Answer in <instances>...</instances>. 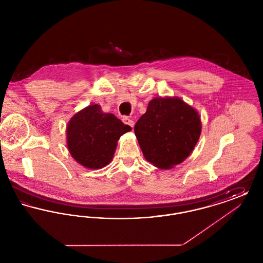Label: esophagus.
<instances>
[{"label": "esophagus", "instance_id": "34e87169", "mask_svg": "<svg viewBox=\"0 0 263 263\" xmlns=\"http://www.w3.org/2000/svg\"><path fill=\"white\" fill-rule=\"evenodd\" d=\"M122 121H123V123L126 124V125L130 126V127H134V121L132 120V119H130V118H128V117H123L122 118Z\"/></svg>", "mask_w": 263, "mask_h": 263}]
</instances>
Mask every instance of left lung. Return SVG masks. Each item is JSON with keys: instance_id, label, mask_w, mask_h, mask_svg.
I'll return each instance as SVG.
<instances>
[{"instance_id": "1", "label": "left lung", "mask_w": 263, "mask_h": 263, "mask_svg": "<svg viewBox=\"0 0 263 263\" xmlns=\"http://www.w3.org/2000/svg\"><path fill=\"white\" fill-rule=\"evenodd\" d=\"M134 131L145 159L168 170L182 163L197 144L200 116L179 98H156L149 102Z\"/></svg>"}]
</instances>
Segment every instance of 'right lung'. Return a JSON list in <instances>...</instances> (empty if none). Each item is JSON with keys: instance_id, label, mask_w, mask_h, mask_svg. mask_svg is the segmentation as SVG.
Instances as JSON below:
<instances>
[{"instance_id": "add662e5", "label": "right lung", "mask_w": 263, "mask_h": 263, "mask_svg": "<svg viewBox=\"0 0 263 263\" xmlns=\"http://www.w3.org/2000/svg\"><path fill=\"white\" fill-rule=\"evenodd\" d=\"M131 131L112 113L102 112L99 104H91L76 113L67 126L70 154L87 168H101L111 162L117 141Z\"/></svg>"}]
</instances>
